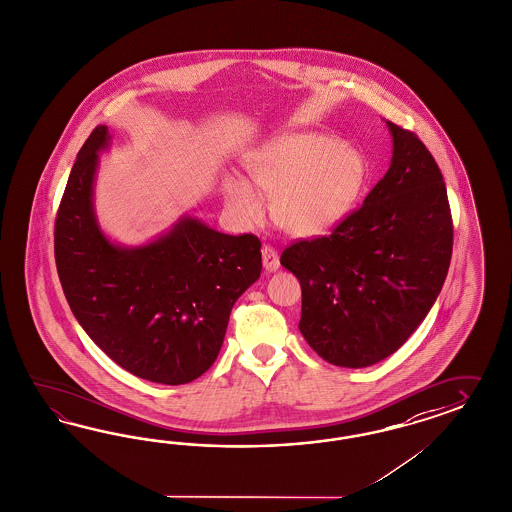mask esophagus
<instances>
[{
  "label": "esophagus",
  "instance_id": "esophagus-1",
  "mask_svg": "<svg viewBox=\"0 0 512 512\" xmlns=\"http://www.w3.org/2000/svg\"><path fill=\"white\" fill-rule=\"evenodd\" d=\"M263 266L268 272H276V270H279V255L276 249L270 248V246H264Z\"/></svg>",
  "mask_w": 512,
  "mask_h": 512
}]
</instances>
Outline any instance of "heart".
I'll return each mask as SVG.
<instances>
[{"instance_id": "obj_1", "label": "heart", "mask_w": 512, "mask_h": 512, "mask_svg": "<svg viewBox=\"0 0 512 512\" xmlns=\"http://www.w3.org/2000/svg\"><path fill=\"white\" fill-rule=\"evenodd\" d=\"M255 186L272 197V217L296 238L332 231L353 210L368 178L357 150L321 133H285L248 161ZM227 202L238 216L263 214V199L248 178L234 172L225 180Z\"/></svg>"}]
</instances>
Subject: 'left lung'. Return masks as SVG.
Returning <instances> with one entry per match:
<instances>
[{"label":"left lung","instance_id":"1","mask_svg":"<svg viewBox=\"0 0 512 512\" xmlns=\"http://www.w3.org/2000/svg\"><path fill=\"white\" fill-rule=\"evenodd\" d=\"M392 159L364 204L328 236L298 240L279 263L302 287L298 328L341 368L390 357L432 310L449 272L447 187L419 137L387 122Z\"/></svg>","mask_w":512,"mask_h":512}]
</instances>
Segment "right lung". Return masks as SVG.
<instances>
[{"instance_id":"1","label":"right lung","mask_w":512,"mask_h":512,"mask_svg":"<svg viewBox=\"0 0 512 512\" xmlns=\"http://www.w3.org/2000/svg\"><path fill=\"white\" fill-rule=\"evenodd\" d=\"M107 125L84 142L63 191L54 255L80 326L118 366L140 379L184 385L206 372L223 345L234 302L261 276L253 234L217 233L182 216L152 242H110L93 210Z\"/></svg>"}]
</instances>
